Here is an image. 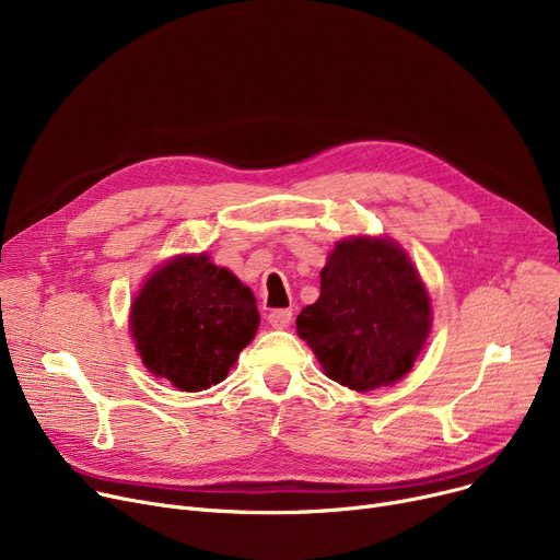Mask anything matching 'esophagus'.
<instances>
[{"label": "esophagus", "mask_w": 560, "mask_h": 560, "mask_svg": "<svg viewBox=\"0 0 560 560\" xmlns=\"http://www.w3.org/2000/svg\"><path fill=\"white\" fill-rule=\"evenodd\" d=\"M268 319H270V325L275 329H285L290 322H292V311L290 308H277V311H272L268 315Z\"/></svg>", "instance_id": "1"}]
</instances>
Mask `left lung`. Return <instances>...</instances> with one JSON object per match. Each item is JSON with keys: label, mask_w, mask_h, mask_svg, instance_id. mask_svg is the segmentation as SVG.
I'll return each instance as SVG.
<instances>
[{"label": "left lung", "mask_w": 560, "mask_h": 560, "mask_svg": "<svg viewBox=\"0 0 560 560\" xmlns=\"http://www.w3.org/2000/svg\"><path fill=\"white\" fill-rule=\"evenodd\" d=\"M431 331L429 292L390 238L336 243L319 272V298L298 315V334L340 386H393L418 361Z\"/></svg>", "instance_id": "1"}]
</instances>
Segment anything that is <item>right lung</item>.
<instances>
[{"instance_id":"1","label":"right lung","mask_w":560,"mask_h":560,"mask_svg":"<svg viewBox=\"0 0 560 560\" xmlns=\"http://www.w3.org/2000/svg\"><path fill=\"white\" fill-rule=\"evenodd\" d=\"M258 325L254 292L209 254L163 262L140 288L129 317L144 368L186 393L224 381Z\"/></svg>"}]
</instances>
